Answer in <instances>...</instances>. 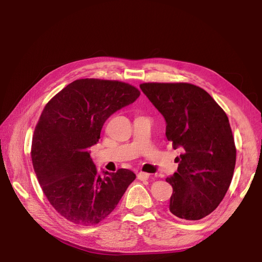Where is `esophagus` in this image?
Segmentation results:
<instances>
[{"label": "esophagus", "mask_w": 262, "mask_h": 262, "mask_svg": "<svg viewBox=\"0 0 262 262\" xmlns=\"http://www.w3.org/2000/svg\"><path fill=\"white\" fill-rule=\"evenodd\" d=\"M137 178L140 180H147L148 178H149V174L148 173H146V172H138V174H137Z\"/></svg>", "instance_id": "1"}]
</instances>
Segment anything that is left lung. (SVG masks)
I'll use <instances>...</instances> for the list:
<instances>
[{"label": "left lung", "mask_w": 262, "mask_h": 262, "mask_svg": "<svg viewBox=\"0 0 262 262\" xmlns=\"http://www.w3.org/2000/svg\"><path fill=\"white\" fill-rule=\"evenodd\" d=\"M141 90L165 120L178 170L169 209L182 220L209 215L223 200L235 168L236 149L224 110L202 88L189 83H143Z\"/></svg>", "instance_id": "obj_1"}]
</instances>
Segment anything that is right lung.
<instances>
[{
  "label": "right lung",
  "mask_w": 262,
  "mask_h": 262,
  "mask_svg": "<svg viewBox=\"0 0 262 262\" xmlns=\"http://www.w3.org/2000/svg\"><path fill=\"white\" fill-rule=\"evenodd\" d=\"M138 97L140 91L127 83L81 79L42 110L32 137L33 169L49 203L72 223L103 221L135 180L127 169L99 173L89 148L99 142L105 120Z\"/></svg>",
  "instance_id": "obj_1"
}]
</instances>
